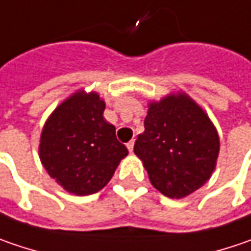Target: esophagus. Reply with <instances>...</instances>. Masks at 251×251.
<instances>
[{
	"label": "esophagus",
	"instance_id": "34e87169",
	"mask_svg": "<svg viewBox=\"0 0 251 251\" xmlns=\"http://www.w3.org/2000/svg\"><path fill=\"white\" fill-rule=\"evenodd\" d=\"M127 148H128L130 152H132V150H134V140H131L130 143H127Z\"/></svg>",
	"mask_w": 251,
	"mask_h": 251
}]
</instances>
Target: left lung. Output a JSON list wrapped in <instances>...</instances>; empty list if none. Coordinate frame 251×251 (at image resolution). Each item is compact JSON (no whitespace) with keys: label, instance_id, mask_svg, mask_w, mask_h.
Instances as JSON below:
<instances>
[{"label":"left lung","instance_id":"left-lung-1","mask_svg":"<svg viewBox=\"0 0 251 251\" xmlns=\"http://www.w3.org/2000/svg\"><path fill=\"white\" fill-rule=\"evenodd\" d=\"M144 127L134 152L161 194L181 199L210 178L219 155V135L188 94H169L151 101Z\"/></svg>","mask_w":251,"mask_h":251}]
</instances>
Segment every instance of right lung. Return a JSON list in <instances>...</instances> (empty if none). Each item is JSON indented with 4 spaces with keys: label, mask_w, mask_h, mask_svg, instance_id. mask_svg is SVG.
<instances>
[{
    "label": "right lung",
    "mask_w": 251,
    "mask_h": 251,
    "mask_svg": "<svg viewBox=\"0 0 251 251\" xmlns=\"http://www.w3.org/2000/svg\"><path fill=\"white\" fill-rule=\"evenodd\" d=\"M96 92L72 94L46 120L39 158L46 172L68 192L92 195L106 186L128 150L116 137Z\"/></svg>",
    "instance_id": "obj_1"
}]
</instances>
